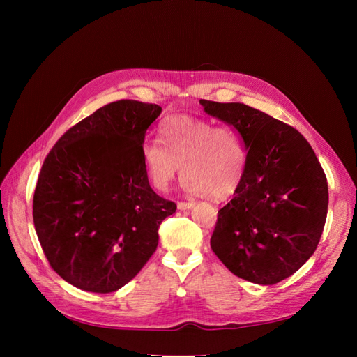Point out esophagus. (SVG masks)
Here are the masks:
<instances>
[{
	"label": "esophagus",
	"mask_w": 357,
	"mask_h": 357,
	"mask_svg": "<svg viewBox=\"0 0 357 357\" xmlns=\"http://www.w3.org/2000/svg\"><path fill=\"white\" fill-rule=\"evenodd\" d=\"M193 207L192 202H177V208L178 210H189Z\"/></svg>",
	"instance_id": "esophagus-1"
}]
</instances>
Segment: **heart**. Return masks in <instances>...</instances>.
Wrapping results in <instances>:
<instances>
[{
  "label": "heart",
  "instance_id": "1",
  "mask_svg": "<svg viewBox=\"0 0 357 357\" xmlns=\"http://www.w3.org/2000/svg\"><path fill=\"white\" fill-rule=\"evenodd\" d=\"M162 138L147 139L143 159L158 189H167L180 165L183 188L193 195L228 198L238 188L245 167V146L236 128L186 114L171 116L160 126Z\"/></svg>",
  "mask_w": 357,
  "mask_h": 357
}]
</instances>
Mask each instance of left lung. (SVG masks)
<instances>
[{
	"instance_id": "8db88e82",
	"label": "left lung",
	"mask_w": 357,
	"mask_h": 357,
	"mask_svg": "<svg viewBox=\"0 0 357 357\" xmlns=\"http://www.w3.org/2000/svg\"><path fill=\"white\" fill-rule=\"evenodd\" d=\"M199 104L238 129L247 150L235 197L219 210L213 252L236 277L275 284L316 252L328 214L325 172L294 126L241 102Z\"/></svg>"
}]
</instances>
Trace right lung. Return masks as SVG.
Masks as SVG:
<instances>
[{"label": "right lung", "instance_id": "right-lung-1", "mask_svg": "<svg viewBox=\"0 0 357 357\" xmlns=\"http://www.w3.org/2000/svg\"><path fill=\"white\" fill-rule=\"evenodd\" d=\"M156 104L110 102L70 128L43 162L32 202L50 266L67 283L110 294L142 271L177 205L150 188L143 159Z\"/></svg>", "mask_w": 357, "mask_h": 357}]
</instances>
